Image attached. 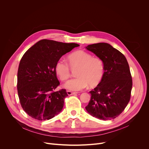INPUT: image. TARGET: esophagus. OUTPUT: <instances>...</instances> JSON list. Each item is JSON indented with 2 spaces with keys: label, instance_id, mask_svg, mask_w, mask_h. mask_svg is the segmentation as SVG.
<instances>
[{
  "label": "esophagus",
  "instance_id": "esophagus-1",
  "mask_svg": "<svg viewBox=\"0 0 149 149\" xmlns=\"http://www.w3.org/2000/svg\"><path fill=\"white\" fill-rule=\"evenodd\" d=\"M67 94L68 95H71L77 94V93H76V92H72V91H67Z\"/></svg>",
  "mask_w": 149,
  "mask_h": 149
}]
</instances>
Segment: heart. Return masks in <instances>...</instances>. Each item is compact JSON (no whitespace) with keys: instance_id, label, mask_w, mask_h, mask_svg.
<instances>
[{"instance_id":"b5f03b06","label":"heart","mask_w":149,"mask_h":149,"mask_svg":"<svg viewBox=\"0 0 149 149\" xmlns=\"http://www.w3.org/2000/svg\"><path fill=\"white\" fill-rule=\"evenodd\" d=\"M71 67H79L77 78L67 81L64 86L71 91H79L86 88L88 85L95 87L101 82L104 74V64L101 59L93 57L90 54L84 51H77L68 56ZM55 71L61 81L67 80L71 75L68 63L63 59L57 61Z\"/></svg>"}]
</instances>
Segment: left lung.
<instances>
[{"mask_svg": "<svg viewBox=\"0 0 149 149\" xmlns=\"http://www.w3.org/2000/svg\"><path fill=\"white\" fill-rule=\"evenodd\" d=\"M86 48L104 64V76L97 87L90 91L91 99L86 109L100 120L114 119L130 100L133 82L129 63L121 52L109 44H94Z\"/></svg>", "mask_w": 149, "mask_h": 149, "instance_id": "8db88e82", "label": "left lung"}]
</instances>
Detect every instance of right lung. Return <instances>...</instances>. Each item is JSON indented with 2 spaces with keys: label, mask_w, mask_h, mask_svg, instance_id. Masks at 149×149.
Here are the masks:
<instances>
[{
  "label": "right lung",
  "mask_w": 149,
  "mask_h": 149,
  "mask_svg": "<svg viewBox=\"0 0 149 149\" xmlns=\"http://www.w3.org/2000/svg\"><path fill=\"white\" fill-rule=\"evenodd\" d=\"M79 46L42 39L30 48L21 58L17 71V89L21 106L30 117L42 121L61 112L65 89L56 91L60 85L55 71V63L62 55Z\"/></svg>",
  "instance_id": "add662e5"
}]
</instances>
